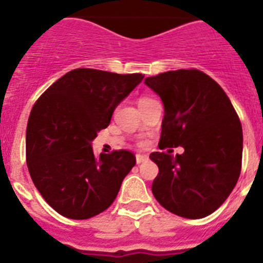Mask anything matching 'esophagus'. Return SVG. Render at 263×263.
<instances>
[{
  "instance_id": "obj_1",
  "label": "esophagus",
  "mask_w": 263,
  "mask_h": 263,
  "mask_svg": "<svg viewBox=\"0 0 263 263\" xmlns=\"http://www.w3.org/2000/svg\"><path fill=\"white\" fill-rule=\"evenodd\" d=\"M148 159L147 155H143V154H137L136 155V160H137V164H141L143 163V162H146V160Z\"/></svg>"
}]
</instances>
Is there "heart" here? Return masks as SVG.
I'll list each match as a JSON object with an SVG mask.
<instances>
[{
	"instance_id": "obj_1",
	"label": "heart",
	"mask_w": 263,
	"mask_h": 263,
	"mask_svg": "<svg viewBox=\"0 0 263 263\" xmlns=\"http://www.w3.org/2000/svg\"><path fill=\"white\" fill-rule=\"evenodd\" d=\"M146 100H148V99H141L139 100V103H141V101H146Z\"/></svg>"
}]
</instances>
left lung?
Returning <instances> with one entry per match:
<instances>
[{
	"instance_id": "8db88e82",
	"label": "left lung",
	"mask_w": 263,
	"mask_h": 263,
	"mask_svg": "<svg viewBox=\"0 0 263 263\" xmlns=\"http://www.w3.org/2000/svg\"><path fill=\"white\" fill-rule=\"evenodd\" d=\"M164 108L159 146L184 148L176 157L153 153L159 173L153 195L184 218L215 212L233 191L242 160V126L222 88L197 69L145 79Z\"/></svg>"
}]
</instances>
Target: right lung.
Segmentation results:
<instances>
[{
	"instance_id": "right-lung-1",
	"label": "right lung",
	"mask_w": 263,
	"mask_h": 263,
	"mask_svg": "<svg viewBox=\"0 0 263 263\" xmlns=\"http://www.w3.org/2000/svg\"><path fill=\"white\" fill-rule=\"evenodd\" d=\"M143 78L73 69L32 106L26 129L30 176L43 199L64 217L85 220L104 212L136 164L127 150L96 157L92 141Z\"/></svg>"
}]
</instances>
